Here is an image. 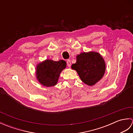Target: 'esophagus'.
<instances>
[{
    "label": "esophagus",
    "instance_id": "esophagus-1",
    "mask_svg": "<svg viewBox=\"0 0 133 133\" xmlns=\"http://www.w3.org/2000/svg\"><path fill=\"white\" fill-rule=\"evenodd\" d=\"M67 66H68V67H70V66H71V61H70V60H67Z\"/></svg>",
    "mask_w": 133,
    "mask_h": 133
}]
</instances>
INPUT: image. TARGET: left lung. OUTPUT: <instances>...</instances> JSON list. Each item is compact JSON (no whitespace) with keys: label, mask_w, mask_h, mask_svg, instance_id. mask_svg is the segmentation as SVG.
<instances>
[{"label":"left lung","mask_w":133,"mask_h":133,"mask_svg":"<svg viewBox=\"0 0 133 133\" xmlns=\"http://www.w3.org/2000/svg\"><path fill=\"white\" fill-rule=\"evenodd\" d=\"M71 69L77 72L83 82L92 86L103 78L106 63L98 52H83L77 56V62L72 64Z\"/></svg>","instance_id":"obj_1"}]
</instances>
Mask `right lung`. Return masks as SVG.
Wrapping results in <instances>:
<instances>
[{"label":"right lung","mask_w":133,"mask_h":133,"mask_svg":"<svg viewBox=\"0 0 133 133\" xmlns=\"http://www.w3.org/2000/svg\"><path fill=\"white\" fill-rule=\"evenodd\" d=\"M66 67V62L63 60L54 61L46 59L36 66V78L44 86H54L58 83L61 72Z\"/></svg>","instance_id":"right-lung-1"}]
</instances>
